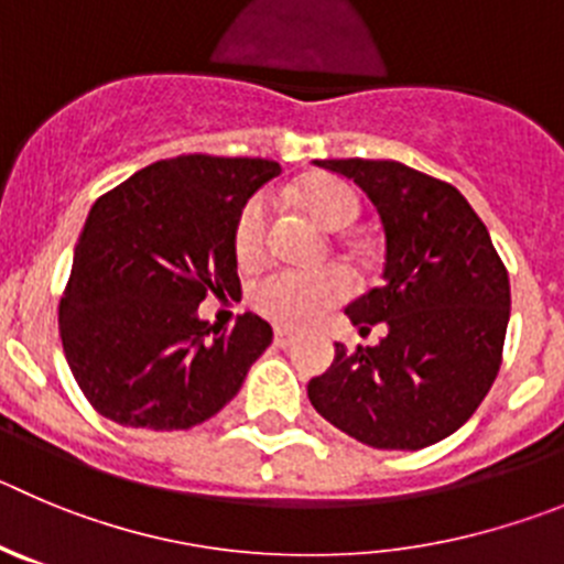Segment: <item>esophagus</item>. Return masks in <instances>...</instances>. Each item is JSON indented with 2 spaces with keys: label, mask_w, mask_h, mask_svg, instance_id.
<instances>
[{
  "label": "esophagus",
  "mask_w": 564,
  "mask_h": 564,
  "mask_svg": "<svg viewBox=\"0 0 564 564\" xmlns=\"http://www.w3.org/2000/svg\"><path fill=\"white\" fill-rule=\"evenodd\" d=\"M293 340H296V335H293L291 329H276V333H273V344L282 346V349H285V346H291Z\"/></svg>",
  "instance_id": "34e87169"
}]
</instances>
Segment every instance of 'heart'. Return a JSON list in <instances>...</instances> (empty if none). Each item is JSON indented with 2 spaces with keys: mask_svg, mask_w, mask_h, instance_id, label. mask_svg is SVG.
I'll list each match as a JSON object with an SVG mask.
<instances>
[{
  "mask_svg": "<svg viewBox=\"0 0 564 564\" xmlns=\"http://www.w3.org/2000/svg\"><path fill=\"white\" fill-rule=\"evenodd\" d=\"M304 209L329 231L349 229L360 215V200L352 187L340 181H316L299 193ZM268 231V198L254 195L242 204L235 220V257L240 262H254L265 251ZM352 293V279L344 268L327 265L318 271H293V268H273L251 282L248 299L262 316L282 327H307L344 302Z\"/></svg>",
  "mask_w": 564,
  "mask_h": 564,
  "instance_id": "obj_1",
  "label": "heart"
}]
</instances>
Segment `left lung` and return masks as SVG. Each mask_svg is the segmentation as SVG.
I'll return each mask as SVG.
<instances>
[{
    "instance_id": "left-lung-1",
    "label": "left lung",
    "mask_w": 564,
    "mask_h": 564,
    "mask_svg": "<svg viewBox=\"0 0 564 564\" xmlns=\"http://www.w3.org/2000/svg\"><path fill=\"white\" fill-rule=\"evenodd\" d=\"M355 181L386 231L383 285L346 307L377 346L307 383L324 420L377 451H422L456 433L492 389L509 324V273L462 193L400 162L316 159Z\"/></svg>"
}]
</instances>
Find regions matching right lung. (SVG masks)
Instances as JSON below:
<instances>
[{
    "instance_id": "right-lung-1",
    "label": "right lung",
    "mask_w": 564,
    "mask_h": 564,
    "mask_svg": "<svg viewBox=\"0 0 564 564\" xmlns=\"http://www.w3.org/2000/svg\"><path fill=\"white\" fill-rule=\"evenodd\" d=\"M279 175L268 159L175 156L95 200L58 307L64 355L106 420L187 431L240 391L273 340L246 313L224 329L198 316L209 293L240 291L235 220Z\"/></svg>"
}]
</instances>
